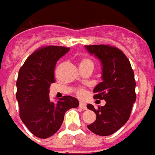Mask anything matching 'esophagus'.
Instances as JSON below:
<instances>
[{
  "label": "esophagus",
  "mask_w": 155,
  "mask_h": 155,
  "mask_svg": "<svg viewBox=\"0 0 155 155\" xmlns=\"http://www.w3.org/2000/svg\"><path fill=\"white\" fill-rule=\"evenodd\" d=\"M79 107H81V108H82V109H83V110H86L87 109L86 104H84V103H83V102H80Z\"/></svg>",
  "instance_id": "esophagus-1"
}]
</instances>
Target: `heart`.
I'll use <instances>...</instances> for the list:
<instances>
[{"mask_svg":"<svg viewBox=\"0 0 155 155\" xmlns=\"http://www.w3.org/2000/svg\"><path fill=\"white\" fill-rule=\"evenodd\" d=\"M80 65H93V62L89 59V58H83L82 59V61L80 62ZM76 94L78 96V97H83V95L85 94V90L83 88H78L76 90Z\"/></svg>","mask_w":155,"mask_h":155,"instance_id":"obj_1","label":"heart"}]
</instances>
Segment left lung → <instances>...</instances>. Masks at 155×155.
Returning <instances> with one entry per match:
<instances>
[{
	"mask_svg": "<svg viewBox=\"0 0 155 155\" xmlns=\"http://www.w3.org/2000/svg\"><path fill=\"white\" fill-rule=\"evenodd\" d=\"M85 48L100 59L103 65V82L95 87L93 97L106 101L104 106L97 109L92 104L87 105L97 116L87 128L97 135H110L130 117L136 100L134 73L129 60L120 49L109 45H86Z\"/></svg>",
	"mask_w": 155,
	"mask_h": 155,
	"instance_id": "left-lung-1",
	"label": "left lung"
}]
</instances>
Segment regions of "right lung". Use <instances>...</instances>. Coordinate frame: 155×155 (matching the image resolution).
Segmentation results:
<instances>
[{"instance_id": "right-lung-1", "label": "right lung", "mask_w": 155, "mask_h": 155, "mask_svg": "<svg viewBox=\"0 0 155 155\" xmlns=\"http://www.w3.org/2000/svg\"><path fill=\"white\" fill-rule=\"evenodd\" d=\"M68 51L69 48L60 46L41 47L27 58L18 72L16 99L20 118L37 138L48 139L58 132L66 111L79 104L72 96H63L56 103L49 99L57 62Z\"/></svg>"}]
</instances>
